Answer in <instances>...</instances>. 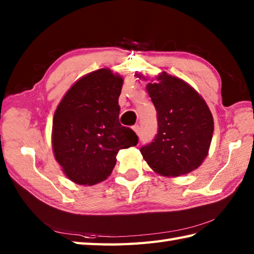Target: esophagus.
<instances>
[{"label": "esophagus", "mask_w": 254, "mask_h": 254, "mask_svg": "<svg viewBox=\"0 0 254 254\" xmlns=\"http://www.w3.org/2000/svg\"><path fill=\"white\" fill-rule=\"evenodd\" d=\"M132 130H133L134 132H135V133L137 134V135H139V133H141V132H139V127H138V126L132 127Z\"/></svg>", "instance_id": "esophagus-1"}]
</instances>
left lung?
Masks as SVG:
<instances>
[{
  "label": "left lung",
  "instance_id": "1",
  "mask_svg": "<svg viewBox=\"0 0 254 254\" xmlns=\"http://www.w3.org/2000/svg\"><path fill=\"white\" fill-rule=\"evenodd\" d=\"M146 89L157 111L158 133L141 148L143 158L160 176L190 174L207 157L212 142L214 120L206 101L191 85L166 72Z\"/></svg>",
  "mask_w": 254,
  "mask_h": 254
}]
</instances>
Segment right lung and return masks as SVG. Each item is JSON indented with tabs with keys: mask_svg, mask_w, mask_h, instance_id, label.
<instances>
[{
	"mask_svg": "<svg viewBox=\"0 0 254 254\" xmlns=\"http://www.w3.org/2000/svg\"><path fill=\"white\" fill-rule=\"evenodd\" d=\"M123 77L100 68L75 82L55 111L52 150L63 174L80 186H95L111 175L119 150L135 146L131 128L119 122Z\"/></svg>",
	"mask_w": 254,
	"mask_h": 254,
	"instance_id": "right-lung-1",
	"label": "right lung"
}]
</instances>
